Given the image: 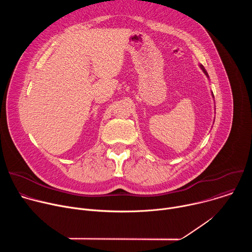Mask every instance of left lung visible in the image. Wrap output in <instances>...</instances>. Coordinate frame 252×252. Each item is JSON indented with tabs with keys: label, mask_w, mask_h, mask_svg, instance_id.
Returning <instances> with one entry per match:
<instances>
[{
	"label": "left lung",
	"mask_w": 252,
	"mask_h": 252,
	"mask_svg": "<svg viewBox=\"0 0 252 252\" xmlns=\"http://www.w3.org/2000/svg\"><path fill=\"white\" fill-rule=\"evenodd\" d=\"M200 67H201V68H202V70H203V71H204V73H205V75H206V76H207V73H206V70H205V69H204V67H203V65H201V64H200Z\"/></svg>",
	"instance_id": "left-lung-1"
}]
</instances>
